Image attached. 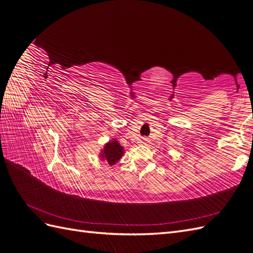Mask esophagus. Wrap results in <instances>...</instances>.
Instances as JSON below:
<instances>
[{"mask_svg":"<svg viewBox=\"0 0 253 253\" xmlns=\"http://www.w3.org/2000/svg\"><path fill=\"white\" fill-rule=\"evenodd\" d=\"M142 143H143V144H147V143H148V140H147V139H143V140H142Z\"/></svg>","mask_w":253,"mask_h":253,"instance_id":"1","label":"esophagus"}]
</instances>
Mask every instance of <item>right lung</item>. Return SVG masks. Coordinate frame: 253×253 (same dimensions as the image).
<instances>
[{"mask_svg":"<svg viewBox=\"0 0 253 253\" xmlns=\"http://www.w3.org/2000/svg\"><path fill=\"white\" fill-rule=\"evenodd\" d=\"M125 148L122 147L116 138H112L104 143L100 152H99L98 157L101 162L109 164L110 166H114L125 155Z\"/></svg>","mask_w":253,"mask_h":253,"instance_id":"right-lung-1","label":"right lung"}]
</instances>
